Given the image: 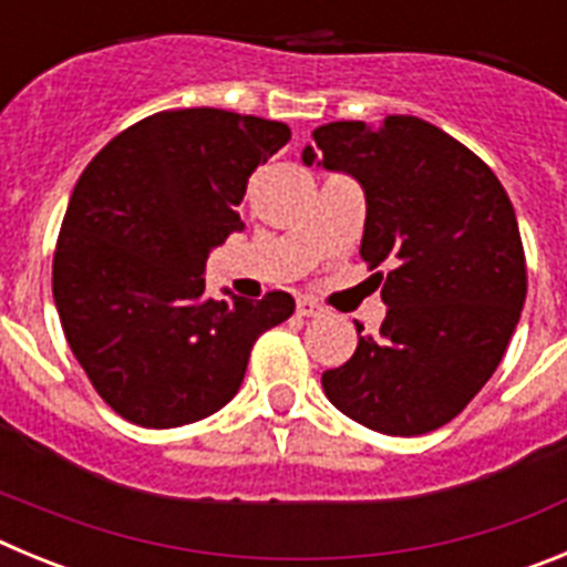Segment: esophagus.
Segmentation results:
<instances>
[{
	"label": "esophagus",
	"instance_id": "34e87169",
	"mask_svg": "<svg viewBox=\"0 0 567 567\" xmlns=\"http://www.w3.org/2000/svg\"><path fill=\"white\" fill-rule=\"evenodd\" d=\"M323 312H327V309L320 307L315 298H298V315H300V318H318V315H323Z\"/></svg>",
	"mask_w": 567,
	"mask_h": 567
}]
</instances>
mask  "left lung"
Listing matches in <instances>:
<instances>
[{"instance_id": "obj_1", "label": "left lung", "mask_w": 567, "mask_h": 567, "mask_svg": "<svg viewBox=\"0 0 567 567\" xmlns=\"http://www.w3.org/2000/svg\"><path fill=\"white\" fill-rule=\"evenodd\" d=\"M300 158L352 175L365 198L360 255L392 264L380 334L320 383L334 409L392 437L434 432L488 383L519 323L528 278L517 215L468 147L417 115L332 122Z\"/></svg>"}]
</instances>
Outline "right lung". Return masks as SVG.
<instances>
[{
	"label": "right lung",
	"instance_id": "add662e5",
	"mask_svg": "<svg viewBox=\"0 0 567 567\" xmlns=\"http://www.w3.org/2000/svg\"><path fill=\"white\" fill-rule=\"evenodd\" d=\"M292 138L284 122L189 107L133 124L87 164L53 255L64 338L104 403L147 429L209 417L238 394L260 332L295 312L207 295L215 247L244 229L249 175Z\"/></svg>",
	"mask_w": 567,
	"mask_h": 567
}]
</instances>
